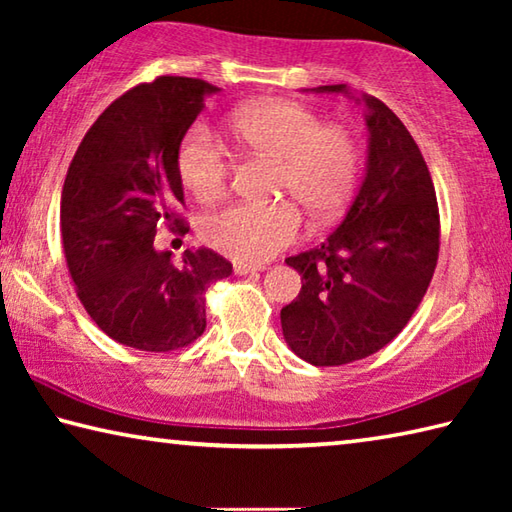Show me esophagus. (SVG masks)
<instances>
[{"instance_id":"esophagus-1","label":"esophagus","mask_w":512,"mask_h":512,"mask_svg":"<svg viewBox=\"0 0 512 512\" xmlns=\"http://www.w3.org/2000/svg\"><path fill=\"white\" fill-rule=\"evenodd\" d=\"M257 271H262V266L246 264V262H235V273L237 275H250V273H257Z\"/></svg>"}]
</instances>
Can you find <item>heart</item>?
I'll return each instance as SVG.
<instances>
[{
  "instance_id": "heart-1",
  "label": "heart",
  "mask_w": 512,
  "mask_h": 512,
  "mask_svg": "<svg viewBox=\"0 0 512 512\" xmlns=\"http://www.w3.org/2000/svg\"><path fill=\"white\" fill-rule=\"evenodd\" d=\"M230 133L248 153L277 160V194H289L314 221H332L348 207L361 173V142L352 128L325 124L305 103L271 99L237 110ZM178 173L194 198L210 203L230 185L232 155L205 126H194L180 142ZM296 203L228 205L205 216L201 235L237 262H266L305 235Z\"/></svg>"
}]
</instances>
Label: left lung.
Instances as JSON below:
<instances>
[{
    "label": "left lung",
    "instance_id": "8db88e82",
    "mask_svg": "<svg viewBox=\"0 0 512 512\" xmlns=\"http://www.w3.org/2000/svg\"><path fill=\"white\" fill-rule=\"evenodd\" d=\"M318 92H348L320 85ZM366 178L325 244L289 257L302 289L280 320L311 366H343L391 343L409 323L438 264L436 189L418 144L377 97H366Z\"/></svg>",
    "mask_w": 512,
    "mask_h": 512
}]
</instances>
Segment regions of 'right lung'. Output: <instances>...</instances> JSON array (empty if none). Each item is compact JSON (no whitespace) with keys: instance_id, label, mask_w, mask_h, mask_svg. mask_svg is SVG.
<instances>
[{"instance_id":"obj_1","label":"right lung","mask_w":512,"mask_h":512,"mask_svg":"<svg viewBox=\"0 0 512 512\" xmlns=\"http://www.w3.org/2000/svg\"><path fill=\"white\" fill-rule=\"evenodd\" d=\"M214 85L158 76L101 112L74 153L60 196V235L76 296L110 339L144 352L187 348L205 332V291L232 273L210 248L183 266L158 253L160 228L189 230L178 149Z\"/></svg>"}]
</instances>
